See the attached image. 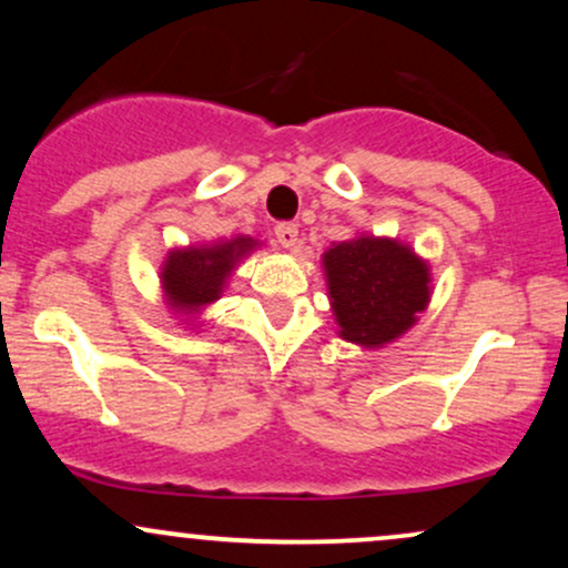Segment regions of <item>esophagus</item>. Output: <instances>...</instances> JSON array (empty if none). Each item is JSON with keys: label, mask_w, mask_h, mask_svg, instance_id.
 <instances>
[{"label": "esophagus", "mask_w": 568, "mask_h": 568, "mask_svg": "<svg viewBox=\"0 0 568 568\" xmlns=\"http://www.w3.org/2000/svg\"><path fill=\"white\" fill-rule=\"evenodd\" d=\"M275 237H277L280 245L293 251V247H296V243H298V226L296 224H277Z\"/></svg>", "instance_id": "1"}]
</instances>
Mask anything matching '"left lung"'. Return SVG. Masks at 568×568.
<instances>
[{"label": "left lung", "mask_w": 568, "mask_h": 568, "mask_svg": "<svg viewBox=\"0 0 568 568\" xmlns=\"http://www.w3.org/2000/svg\"><path fill=\"white\" fill-rule=\"evenodd\" d=\"M338 336L361 347H384L419 321L429 304V266L393 237L334 243L323 253Z\"/></svg>", "instance_id": "1"}]
</instances>
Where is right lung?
I'll use <instances>...</instances> for the list:
<instances>
[{"mask_svg":"<svg viewBox=\"0 0 568 568\" xmlns=\"http://www.w3.org/2000/svg\"><path fill=\"white\" fill-rule=\"evenodd\" d=\"M256 245L253 237H234L211 245L175 247L168 253L160 272L168 304L186 317L200 315L207 304L221 298L234 264Z\"/></svg>","mask_w":568,"mask_h":568,"instance_id":"1","label":"right lung"}]
</instances>
